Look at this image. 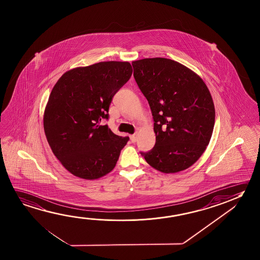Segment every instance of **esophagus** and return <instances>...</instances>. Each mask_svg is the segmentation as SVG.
<instances>
[{"label":"esophagus","instance_id":"34e87169","mask_svg":"<svg viewBox=\"0 0 260 260\" xmlns=\"http://www.w3.org/2000/svg\"><path fill=\"white\" fill-rule=\"evenodd\" d=\"M131 141H132V142H136L137 141V134H133V135H132L131 136Z\"/></svg>","mask_w":260,"mask_h":260}]
</instances>
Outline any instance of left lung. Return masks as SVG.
I'll return each instance as SVG.
<instances>
[{"instance_id": "left-lung-1", "label": "left lung", "mask_w": 260, "mask_h": 260, "mask_svg": "<svg viewBox=\"0 0 260 260\" xmlns=\"http://www.w3.org/2000/svg\"><path fill=\"white\" fill-rule=\"evenodd\" d=\"M133 76L153 116L156 143L141 152L163 173L192 166L209 145L215 107L204 81L191 70L166 58L132 61Z\"/></svg>"}]
</instances>
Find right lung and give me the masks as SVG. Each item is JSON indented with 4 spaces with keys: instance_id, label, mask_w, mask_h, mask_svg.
Returning <instances> with one entry per match:
<instances>
[{
    "instance_id": "1",
    "label": "right lung",
    "mask_w": 260,
    "mask_h": 260,
    "mask_svg": "<svg viewBox=\"0 0 260 260\" xmlns=\"http://www.w3.org/2000/svg\"><path fill=\"white\" fill-rule=\"evenodd\" d=\"M132 74L129 62L103 61L64 73L51 90L43 128L52 152L74 176L99 179L116 166L128 137L101 122Z\"/></svg>"
}]
</instances>
